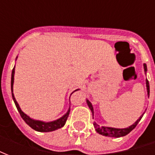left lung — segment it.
<instances>
[{
    "label": "left lung",
    "mask_w": 155,
    "mask_h": 155,
    "mask_svg": "<svg viewBox=\"0 0 155 155\" xmlns=\"http://www.w3.org/2000/svg\"><path fill=\"white\" fill-rule=\"evenodd\" d=\"M143 69H144V72L146 74L147 71V65L145 64H143ZM146 87H147V92H148V95L150 96V84H149V81L146 79ZM87 102V104L89 108L91 109V112H92V114L94 115V109H93V106L90 101H86ZM144 114V113H143ZM143 114L141 115V116L137 120L136 122H134V124H133L132 125H130V127L128 128H124V129H116V128H111V127H104V126H100L99 124L94 122V127L95 128V130L96 132L99 133L100 134H102V135H104V136H108V137H114V138H119V137H122V136H125L126 134L131 132L132 130L136 127V125L138 124V123L140 122L141 118L143 117Z\"/></svg>",
    "instance_id": "1"
}]
</instances>
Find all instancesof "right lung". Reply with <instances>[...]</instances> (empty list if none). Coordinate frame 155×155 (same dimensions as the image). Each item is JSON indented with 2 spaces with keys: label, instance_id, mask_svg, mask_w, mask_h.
<instances>
[{
  "label": "right lung",
  "instance_id": "1",
  "mask_svg": "<svg viewBox=\"0 0 155 155\" xmlns=\"http://www.w3.org/2000/svg\"><path fill=\"white\" fill-rule=\"evenodd\" d=\"M14 74H15V67L13 68L12 73V82H11V85H12V98H13V101L15 102V104L16 108H17V110L19 111V113L21 114V118L24 120L25 123L28 124L29 126L32 128L33 130H36V131H39V132H51V131H54V130H56L58 129H61V127H63L64 125V124L67 120V118L70 114V111H71V107L69 108V110L66 112V114H64L63 116L58 119L56 120H54V121H51V122H43V121H41V120H33L31 118L25 114L23 111L21 110V108L19 106L17 101H15V98L14 96V94H13V84H14ZM78 91V90H75L74 91ZM72 92V94L74 93Z\"/></svg>",
  "mask_w": 155,
  "mask_h": 155
}]
</instances>
